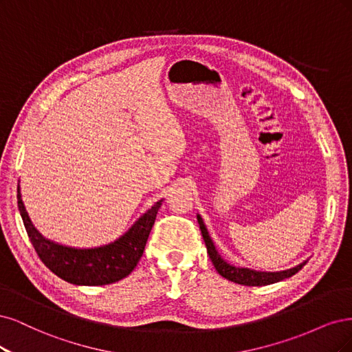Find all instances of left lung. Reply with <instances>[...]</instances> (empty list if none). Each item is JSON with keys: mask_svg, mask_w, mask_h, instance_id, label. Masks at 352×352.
Returning a JSON list of instances; mask_svg holds the SVG:
<instances>
[{"mask_svg": "<svg viewBox=\"0 0 352 352\" xmlns=\"http://www.w3.org/2000/svg\"><path fill=\"white\" fill-rule=\"evenodd\" d=\"M197 222L200 226V231L203 235V240H205L206 248H208V254L209 258L212 260V263L214 269L218 270V274L223 276L225 279H228L231 282L240 283V285H247V287H262V285H270V283L279 282L282 279L291 278L292 275H296L297 272L307 263V260H304L302 263L294 266L287 270H279V272H262V270H254V269H248V267H236L234 265H230L226 260L221 257L218 253L217 247H214L212 238L208 232V228L205 222H203L200 214H197Z\"/></svg>", "mask_w": 352, "mask_h": 352, "instance_id": "8db88e82", "label": "left lung"}]
</instances>
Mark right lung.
Instances as JSON below:
<instances>
[{"label": "right lung", "instance_id": "add662e5", "mask_svg": "<svg viewBox=\"0 0 352 352\" xmlns=\"http://www.w3.org/2000/svg\"><path fill=\"white\" fill-rule=\"evenodd\" d=\"M162 201H156L116 241L94 248H74L48 240L33 226L17 186V206L35 252L52 274L74 285H108L129 276L144 252Z\"/></svg>", "mask_w": 352, "mask_h": 352}]
</instances>
